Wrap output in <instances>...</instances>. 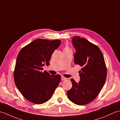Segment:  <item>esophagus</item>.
Listing matches in <instances>:
<instances>
[{"label":"esophagus","mask_w":120,"mask_h":120,"mask_svg":"<svg viewBox=\"0 0 120 120\" xmlns=\"http://www.w3.org/2000/svg\"><path fill=\"white\" fill-rule=\"evenodd\" d=\"M67 78L63 77V76H61V80H67Z\"/></svg>","instance_id":"obj_1"}]
</instances>
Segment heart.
<instances>
[{
  "label": "heart",
  "instance_id": "obj_1",
  "mask_svg": "<svg viewBox=\"0 0 120 120\" xmlns=\"http://www.w3.org/2000/svg\"><path fill=\"white\" fill-rule=\"evenodd\" d=\"M71 50V49H70L69 47L68 46H66L64 47V49H63V51H64V50Z\"/></svg>",
  "mask_w": 120,
  "mask_h": 120
}]
</instances>
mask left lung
<instances>
[{
  "mask_svg": "<svg viewBox=\"0 0 120 120\" xmlns=\"http://www.w3.org/2000/svg\"><path fill=\"white\" fill-rule=\"evenodd\" d=\"M72 43L76 49L74 63L82 68L79 72V82L71 79L72 87L67 91V95L73 103L85 105L93 101L103 88L107 68L103 53L96 45L78 36L73 38Z\"/></svg>",
  "mask_w": 120,
  "mask_h": 120,
  "instance_id": "8db88e82",
  "label": "left lung"
}]
</instances>
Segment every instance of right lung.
<instances>
[{
    "mask_svg": "<svg viewBox=\"0 0 120 120\" xmlns=\"http://www.w3.org/2000/svg\"><path fill=\"white\" fill-rule=\"evenodd\" d=\"M60 44V40L36 39L22 48L18 54L14 82L22 95L30 102H46L59 84L61 76L43 72V67L49 65L52 53Z\"/></svg>",
    "mask_w": 120,
    "mask_h": 120,
    "instance_id": "add662e5",
    "label": "right lung"
}]
</instances>
